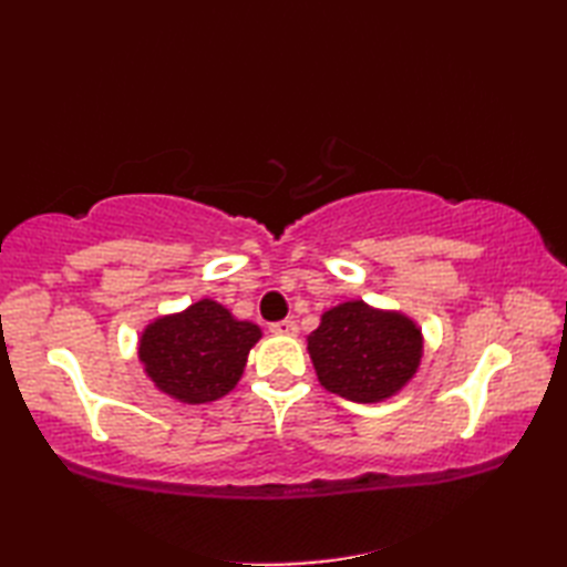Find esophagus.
<instances>
[{
	"instance_id": "1",
	"label": "esophagus",
	"mask_w": 567,
	"mask_h": 567,
	"mask_svg": "<svg viewBox=\"0 0 567 567\" xmlns=\"http://www.w3.org/2000/svg\"><path fill=\"white\" fill-rule=\"evenodd\" d=\"M270 333L277 336H295L297 333V323L292 319H280L270 323Z\"/></svg>"
}]
</instances>
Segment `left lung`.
<instances>
[{
    "instance_id": "left-lung-1",
    "label": "left lung",
    "mask_w": 567,
    "mask_h": 567,
    "mask_svg": "<svg viewBox=\"0 0 567 567\" xmlns=\"http://www.w3.org/2000/svg\"><path fill=\"white\" fill-rule=\"evenodd\" d=\"M307 348L323 388L370 404L412 380L421 360V331L402 315L346 302L321 317Z\"/></svg>"
}]
</instances>
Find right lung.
<instances>
[{"mask_svg": "<svg viewBox=\"0 0 567 567\" xmlns=\"http://www.w3.org/2000/svg\"><path fill=\"white\" fill-rule=\"evenodd\" d=\"M258 339L256 323L236 321L221 305L202 299L183 315L151 323L141 336L138 358L163 392L202 404L234 390Z\"/></svg>", "mask_w": 567, "mask_h": 567, "instance_id": "obj_1", "label": "right lung"}]
</instances>
